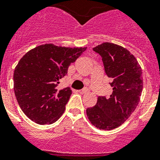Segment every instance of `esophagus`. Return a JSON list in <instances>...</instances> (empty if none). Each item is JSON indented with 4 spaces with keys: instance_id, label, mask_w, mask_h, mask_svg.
Wrapping results in <instances>:
<instances>
[{
    "instance_id": "34e87169",
    "label": "esophagus",
    "mask_w": 160,
    "mask_h": 160,
    "mask_svg": "<svg viewBox=\"0 0 160 160\" xmlns=\"http://www.w3.org/2000/svg\"><path fill=\"white\" fill-rule=\"evenodd\" d=\"M88 88H84L83 89H81V90L80 91L81 93H87V92H88Z\"/></svg>"
}]
</instances>
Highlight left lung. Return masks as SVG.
Listing matches in <instances>:
<instances>
[{
  "instance_id": "left-lung-1",
  "label": "left lung",
  "mask_w": 160,
  "mask_h": 160,
  "mask_svg": "<svg viewBox=\"0 0 160 160\" xmlns=\"http://www.w3.org/2000/svg\"><path fill=\"white\" fill-rule=\"evenodd\" d=\"M92 49L102 57L112 93L99 96L96 105L87 108V116L96 128L111 130L124 123L138 105L143 88L142 68L128 49L113 43Z\"/></svg>"
}]
</instances>
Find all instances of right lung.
I'll list each match as a JSON object with an SVG mask.
<instances>
[{"label":"right lung","mask_w":160,"mask_h":160,"mask_svg":"<svg viewBox=\"0 0 160 160\" xmlns=\"http://www.w3.org/2000/svg\"><path fill=\"white\" fill-rule=\"evenodd\" d=\"M86 48L53 44L37 46L19 60L14 72L16 99L23 113L39 124H51L61 117L72 95L69 87L59 89L60 79Z\"/></svg>","instance_id":"add662e5"}]
</instances>
